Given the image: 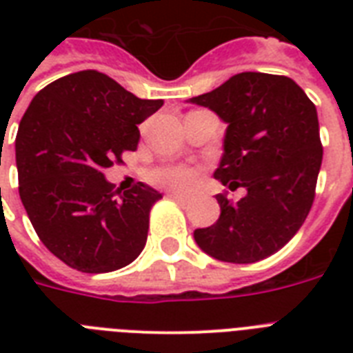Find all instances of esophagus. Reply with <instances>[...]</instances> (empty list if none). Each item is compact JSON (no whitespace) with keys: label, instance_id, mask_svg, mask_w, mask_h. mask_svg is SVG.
Returning a JSON list of instances; mask_svg holds the SVG:
<instances>
[{"label":"esophagus","instance_id":"obj_1","mask_svg":"<svg viewBox=\"0 0 353 353\" xmlns=\"http://www.w3.org/2000/svg\"><path fill=\"white\" fill-rule=\"evenodd\" d=\"M168 198L174 199V201H177V203H187L188 201L187 196H183V194H176V192L168 194Z\"/></svg>","mask_w":353,"mask_h":353}]
</instances>
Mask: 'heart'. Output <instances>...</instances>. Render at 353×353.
<instances>
[{"mask_svg":"<svg viewBox=\"0 0 353 353\" xmlns=\"http://www.w3.org/2000/svg\"><path fill=\"white\" fill-rule=\"evenodd\" d=\"M152 179L159 187L170 188V190H179V192H188V190L198 187L199 172L196 168H192V166L185 165L163 166V168L154 172Z\"/></svg>","mask_w":353,"mask_h":353,"instance_id":"1","label":"heart"}]
</instances>
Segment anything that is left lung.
Here are the masks:
<instances>
[{
    "mask_svg": "<svg viewBox=\"0 0 353 353\" xmlns=\"http://www.w3.org/2000/svg\"><path fill=\"white\" fill-rule=\"evenodd\" d=\"M188 102L227 124L214 179L247 190L238 203L218 194L220 218L196 229L194 240L221 262L271 256L296 234L315 198L323 163L317 108L295 80L254 71Z\"/></svg>",
    "mask_w": 353,
    "mask_h": 353,
    "instance_id": "obj_1",
    "label": "left lung"
}]
</instances>
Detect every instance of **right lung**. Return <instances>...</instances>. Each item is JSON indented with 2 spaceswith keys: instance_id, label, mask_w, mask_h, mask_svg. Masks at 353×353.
<instances>
[{
  "instance_id": "1",
  "label": "right lung",
  "mask_w": 353,
  "mask_h": 353,
  "mask_svg": "<svg viewBox=\"0 0 353 353\" xmlns=\"http://www.w3.org/2000/svg\"><path fill=\"white\" fill-rule=\"evenodd\" d=\"M161 106L85 69L46 85L27 108L16 135L19 198L43 245L69 268L110 273L144 249L150 209L163 196L144 183L113 192L104 170L137 148V124Z\"/></svg>"
}]
</instances>
